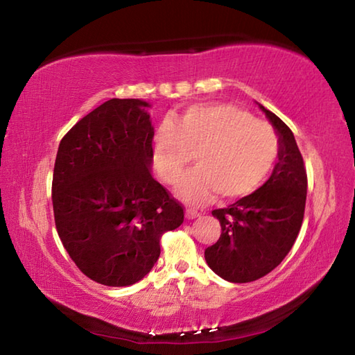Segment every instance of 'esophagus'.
Instances as JSON below:
<instances>
[{
	"mask_svg": "<svg viewBox=\"0 0 355 355\" xmlns=\"http://www.w3.org/2000/svg\"><path fill=\"white\" fill-rule=\"evenodd\" d=\"M197 216H200L198 210H195V209H186V218H187V220H193V218H197Z\"/></svg>",
	"mask_w": 355,
	"mask_h": 355,
	"instance_id": "34e87169",
	"label": "esophagus"
}]
</instances>
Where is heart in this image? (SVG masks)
I'll return each mask as SVG.
<instances>
[{
    "instance_id": "heart-1",
    "label": "heart",
    "mask_w": 355,
    "mask_h": 355,
    "mask_svg": "<svg viewBox=\"0 0 355 355\" xmlns=\"http://www.w3.org/2000/svg\"><path fill=\"white\" fill-rule=\"evenodd\" d=\"M195 150V166L177 193L198 205L220 192L239 198L254 192L273 171L281 140L268 122L232 103H197L175 120L166 119L154 135V158L166 183H175Z\"/></svg>"
}]
</instances>
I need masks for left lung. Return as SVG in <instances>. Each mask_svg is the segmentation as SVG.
I'll use <instances>...</instances> for the list:
<instances>
[{
    "label": "left lung",
    "mask_w": 355,
    "mask_h": 355,
    "mask_svg": "<svg viewBox=\"0 0 355 355\" xmlns=\"http://www.w3.org/2000/svg\"><path fill=\"white\" fill-rule=\"evenodd\" d=\"M281 140V153L270 178L258 191L215 209L221 236L205 250L207 266L229 282H252L275 270L296 241L304 221L306 171L291 130L263 108Z\"/></svg>",
    "instance_id": "8db88e82"
}]
</instances>
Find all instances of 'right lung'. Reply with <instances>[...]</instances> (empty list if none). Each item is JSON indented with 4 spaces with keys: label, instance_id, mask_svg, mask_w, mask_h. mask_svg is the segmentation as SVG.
<instances>
[{
    "label": "right lung",
    "instance_id": "add662e5",
    "mask_svg": "<svg viewBox=\"0 0 355 355\" xmlns=\"http://www.w3.org/2000/svg\"><path fill=\"white\" fill-rule=\"evenodd\" d=\"M140 99H111L59 143L51 200L58 235L87 277L128 286L160 256L183 206L150 175L154 128Z\"/></svg>",
    "mask_w": 355,
    "mask_h": 355
}]
</instances>
